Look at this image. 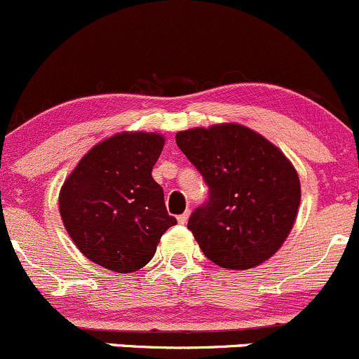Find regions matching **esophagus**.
<instances>
[{
  "mask_svg": "<svg viewBox=\"0 0 359 359\" xmlns=\"http://www.w3.org/2000/svg\"><path fill=\"white\" fill-rule=\"evenodd\" d=\"M188 219H190V210H187V212H184V214L178 215V222H180V224H187Z\"/></svg>",
  "mask_w": 359,
  "mask_h": 359,
  "instance_id": "obj_1",
  "label": "esophagus"
}]
</instances>
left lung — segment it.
<instances>
[{"instance_id": "left-lung-1", "label": "left lung", "mask_w": 359, "mask_h": 359, "mask_svg": "<svg viewBox=\"0 0 359 359\" xmlns=\"http://www.w3.org/2000/svg\"><path fill=\"white\" fill-rule=\"evenodd\" d=\"M176 144L209 184V202L188 221L203 255L231 271L269 260L291 233L302 202L291 161L240 123L183 130Z\"/></svg>"}]
</instances>
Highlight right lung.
Instances as JSON below:
<instances>
[{"label":"right lung","mask_w":359,"mask_h":359,"mask_svg":"<svg viewBox=\"0 0 359 359\" xmlns=\"http://www.w3.org/2000/svg\"><path fill=\"white\" fill-rule=\"evenodd\" d=\"M164 135L121 132L95 144L65 180L60 215L76 248L88 260L132 273L156 253L161 236L176 224L152 168Z\"/></svg>","instance_id":"obj_1"}]
</instances>
